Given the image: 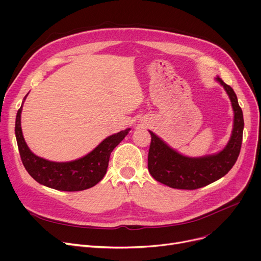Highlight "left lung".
I'll use <instances>...</instances> for the list:
<instances>
[{"mask_svg": "<svg viewBox=\"0 0 261 261\" xmlns=\"http://www.w3.org/2000/svg\"><path fill=\"white\" fill-rule=\"evenodd\" d=\"M216 80L226 91L234 110V127L227 145L216 154L189 158L176 152L152 131H149L151 143L148 153V170L158 182L171 188L193 190L221 179L235 165L242 144V110L234 90L220 77Z\"/></svg>", "mask_w": 261, "mask_h": 261, "instance_id": "left-lung-1", "label": "left lung"}]
</instances>
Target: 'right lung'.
Here are the masks:
<instances>
[{
    "mask_svg": "<svg viewBox=\"0 0 261 261\" xmlns=\"http://www.w3.org/2000/svg\"><path fill=\"white\" fill-rule=\"evenodd\" d=\"M21 112L22 106L17 113L15 131L25 169L38 183L62 191L85 190L100 182L107 172L113 149L130 131L128 128L108 136L93 151L81 159L65 163L50 162L34 154L26 145L21 128Z\"/></svg>",
    "mask_w": 261,
    "mask_h": 261,
    "instance_id": "obj_1",
    "label": "right lung"
}]
</instances>
